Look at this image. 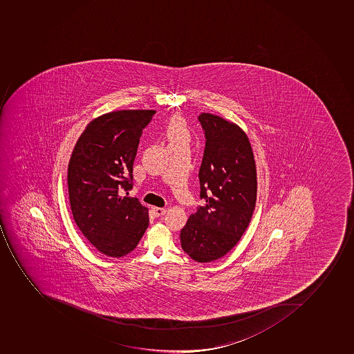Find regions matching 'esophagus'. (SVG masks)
I'll return each mask as SVG.
<instances>
[{
    "mask_svg": "<svg viewBox=\"0 0 354 354\" xmlns=\"http://www.w3.org/2000/svg\"><path fill=\"white\" fill-rule=\"evenodd\" d=\"M153 212L157 216H161V215L166 214L167 209L162 207H153Z\"/></svg>",
    "mask_w": 354,
    "mask_h": 354,
    "instance_id": "1",
    "label": "esophagus"
}]
</instances>
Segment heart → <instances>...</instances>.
<instances>
[{"label":"heart","mask_w":354,"mask_h":354,"mask_svg":"<svg viewBox=\"0 0 354 354\" xmlns=\"http://www.w3.org/2000/svg\"><path fill=\"white\" fill-rule=\"evenodd\" d=\"M166 138L169 146L171 145H189L192 133L186 120L181 116H175L167 125Z\"/></svg>","instance_id":"obj_1"}]
</instances>
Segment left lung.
Listing matches in <instances>:
<instances>
[{
  "label": "left lung",
  "instance_id": "1",
  "mask_svg": "<svg viewBox=\"0 0 354 354\" xmlns=\"http://www.w3.org/2000/svg\"><path fill=\"white\" fill-rule=\"evenodd\" d=\"M205 133L199 168L201 199L180 231L181 248L197 262L225 256L249 225L257 201V169L247 134L220 116H198Z\"/></svg>",
  "mask_w": 354,
  "mask_h": 354
}]
</instances>
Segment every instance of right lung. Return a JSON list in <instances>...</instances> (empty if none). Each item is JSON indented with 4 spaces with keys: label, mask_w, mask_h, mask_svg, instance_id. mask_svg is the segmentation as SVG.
Masks as SVG:
<instances>
[{
    "label": "right lung",
    "mask_w": 354,
    "mask_h": 354,
    "mask_svg": "<svg viewBox=\"0 0 354 354\" xmlns=\"http://www.w3.org/2000/svg\"><path fill=\"white\" fill-rule=\"evenodd\" d=\"M153 110H121L87 124L69 160V203L84 236L105 256L120 258L137 247L149 225L148 208L132 189L140 137Z\"/></svg>",
    "instance_id": "add662e5"
}]
</instances>
